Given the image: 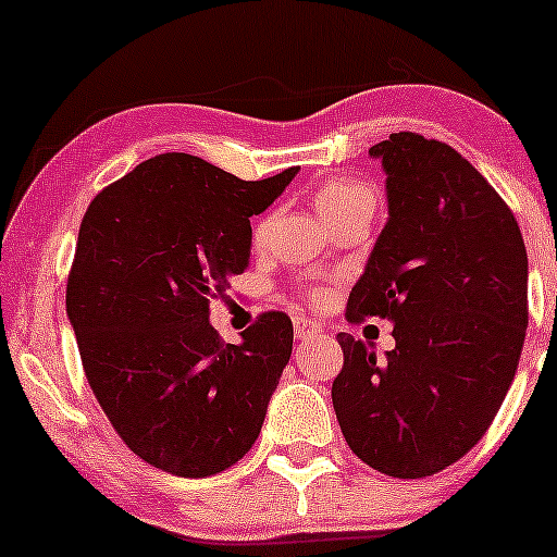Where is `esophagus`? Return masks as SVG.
Returning a JSON list of instances; mask_svg holds the SVG:
<instances>
[{
	"label": "esophagus",
	"mask_w": 557,
	"mask_h": 557,
	"mask_svg": "<svg viewBox=\"0 0 557 557\" xmlns=\"http://www.w3.org/2000/svg\"><path fill=\"white\" fill-rule=\"evenodd\" d=\"M294 330H296V339H299V342H309V339L319 337V332H322V324L314 322V319L296 317V319H294Z\"/></svg>",
	"instance_id": "esophagus-1"
}]
</instances>
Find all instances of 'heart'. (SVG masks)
<instances>
[{"label": "heart", "instance_id": "obj_1", "mask_svg": "<svg viewBox=\"0 0 557 557\" xmlns=\"http://www.w3.org/2000/svg\"><path fill=\"white\" fill-rule=\"evenodd\" d=\"M314 205L319 215L324 218L326 225H332L334 220L352 215V212H370L375 210L377 205V193L375 187H370L368 182L360 180H347V177H334L322 182L314 189ZM271 220H261L253 231V240L261 243L269 233Z\"/></svg>", "mask_w": 557, "mask_h": 557}]
</instances>
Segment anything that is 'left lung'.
<instances>
[{
	"label": "left lung",
	"mask_w": 557,
	"mask_h": 557,
	"mask_svg": "<svg viewBox=\"0 0 557 557\" xmlns=\"http://www.w3.org/2000/svg\"><path fill=\"white\" fill-rule=\"evenodd\" d=\"M387 174V223L347 299V322L391 319L385 362L339 332L332 403L368 467L421 479L490 429L528 332V250L515 212L444 141L391 134L370 149Z\"/></svg>",
	"instance_id": "1"
}]
</instances>
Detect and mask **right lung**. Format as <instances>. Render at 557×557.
Listing matches in <instances>:
<instances>
[{
  "instance_id": "add662e5",
  "label": "right lung",
  "mask_w": 557,
  "mask_h": 557,
  "mask_svg": "<svg viewBox=\"0 0 557 557\" xmlns=\"http://www.w3.org/2000/svg\"><path fill=\"white\" fill-rule=\"evenodd\" d=\"M299 166L246 182L166 151L111 182L83 215L65 309L90 391L124 444L151 467L202 479L256 444L294 345L265 311L225 345L210 299L248 269L250 218Z\"/></svg>"
}]
</instances>
